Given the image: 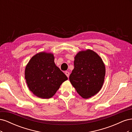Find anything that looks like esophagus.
I'll list each match as a JSON object with an SVG mask.
<instances>
[{
	"instance_id": "obj_1",
	"label": "esophagus",
	"mask_w": 132,
	"mask_h": 132,
	"mask_svg": "<svg viewBox=\"0 0 132 132\" xmlns=\"http://www.w3.org/2000/svg\"><path fill=\"white\" fill-rule=\"evenodd\" d=\"M65 75H67V77H68V78H69V73L68 72V71H65Z\"/></svg>"
}]
</instances>
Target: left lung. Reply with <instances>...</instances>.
Returning <instances> with one entry per match:
<instances>
[{
  "mask_svg": "<svg viewBox=\"0 0 132 132\" xmlns=\"http://www.w3.org/2000/svg\"><path fill=\"white\" fill-rule=\"evenodd\" d=\"M74 65L69 80L77 93L84 98L96 94L103 85L106 71L100 57L90 50L79 52Z\"/></svg>",
  "mask_w": 132,
  "mask_h": 132,
  "instance_id": "left-lung-1",
  "label": "left lung"
}]
</instances>
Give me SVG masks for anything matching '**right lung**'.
I'll use <instances>...</instances> for the list:
<instances>
[{
  "mask_svg": "<svg viewBox=\"0 0 132 132\" xmlns=\"http://www.w3.org/2000/svg\"><path fill=\"white\" fill-rule=\"evenodd\" d=\"M53 54L41 52L30 59L25 68V79L32 93L42 98H50L68 79L55 65Z\"/></svg>",
  "mask_w": 132,
  "mask_h": 132,
  "instance_id": "right-lung-1",
  "label": "right lung"
}]
</instances>
